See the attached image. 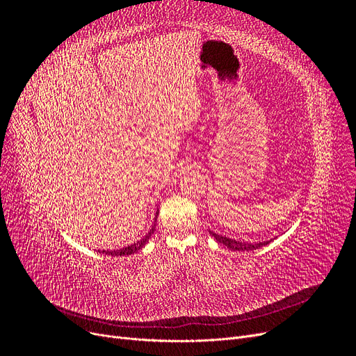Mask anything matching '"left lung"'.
I'll use <instances>...</instances> for the list:
<instances>
[{
	"instance_id": "left-lung-1",
	"label": "left lung",
	"mask_w": 356,
	"mask_h": 356,
	"mask_svg": "<svg viewBox=\"0 0 356 356\" xmlns=\"http://www.w3.org/2000/svg\"><path fill=\"white\" fill-rule=\"evenodd\" d=\"M209 233L213 236L215 241L222 243L224 246H227L229 250L232 251H252V250H258V248H261L267 243H270V241H264V242H257V243H251V242H242V241H236V239H230V238H225L222 234H217L209 230Z\"/></svg>"
}]
</instances>
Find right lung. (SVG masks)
I'll use <instances>...</instances> for the list:
<instances>
[{
  "label": "right lung",
  "mask_w": 356,
  "mask_h": 356,
  "mask_svg": "<svg viewBox=\"0 0 356 356\" xmlns=\"http://www.w3.org/2000/svg\"><path fill=\"white\" fill-rule=\"evenodd\" d=\"M157 217V215H156ZM154 230H156V221H154V224H153V227L149 229V232L144 236V238L141 239V241H138L136 243H132V245H127V246H124V248H122V250H114V251H102V254H105V255H113V257H122V255H131V254H134V252H136V251H139V250H143V246H145V243L148 242V239L152 238V234L154 233Z\"/></svg>",
  "instance_id": "1"
}]
</instances>
